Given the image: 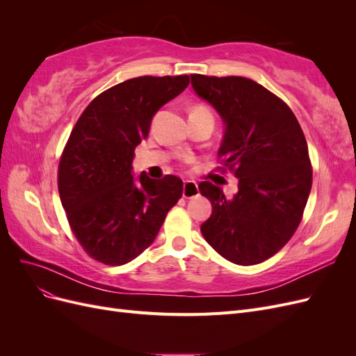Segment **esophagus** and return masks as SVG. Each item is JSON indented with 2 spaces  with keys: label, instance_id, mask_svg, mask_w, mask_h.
<instances>
[{
  "label": "esophagus",
  "instance_id": "34e87169",
  "mask_svg": "<svg viewBox=\"0 0 356 356\" xmlns=\"http://www.w3.org/2000/svg\"><path fill=\"white\" fill-rule=\"evenodd\" d=\"M199 193V188H197V184L195 181H184V190H182V196H184L186 199H191L195 197Z\"/></svg>",
  "mask_w": 356,
  "mask_h": 356
}]
</instances>
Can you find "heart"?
Masks as SVG:
<instances>
[{
	"label": "heart",
	"mask_w": 356,
	"mask_h": 356,
	"mask_svg": "<svg viewBox=\"0 0 356 356\" xmlns=\"http://www.w3.org/2000/svg\"><path fill=\"white\" fill-rule=\"evenodd\" d=\"M195 115V114H209V115H212V113H211V110L208 108V106H204V105H200V104H197V105H195L191 108V113H190V115Z\"/></svg>",
	"instance_id": "b5f03b06"
}]
</instances>
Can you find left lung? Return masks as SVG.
Instances as JSON below:
<instances>
[{
	"instance_id": "1",
	"label": "left lung",
	"mask_w": 356,
	"mask_h": 356,
	"mask_svg": "<svg viewBox=\"0 0 356 356\" xmlns=\"http://www.w3.org/2000/svg\"><path fill=\"white\" fill-rule=\"evenodd\" d=\"M191 84L225 123L218 170L239 179L232 199L211 181L200 182L202 196L212 203L200 232L225 260L263 263L282 250L303 218L312 188L305 134L289 106L251 79L191 74Z\"/></svg>"
}]
</instances>
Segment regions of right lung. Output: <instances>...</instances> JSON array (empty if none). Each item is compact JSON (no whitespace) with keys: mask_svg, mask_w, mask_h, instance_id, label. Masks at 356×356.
Listing matches in <instances>:
<instances>
[{"mask_svg":"<svg viewBox=\"0 0 356 356\" xmlns=\"http://www.w3.org/2000/svg\"><path fill=\"white\" fill-rule=\"evenodd\" d=\"M190 83L188 75H144L106 89L86 106L63 148L58 188L71 232L96 261L122 266L153 243L181 199L178 177H132L135 148L153 115Z\"/></svg>","mask_w":356,"mask_h":356,"instance_id":"add662e5","label":"right lung"}]
</instances>
